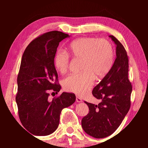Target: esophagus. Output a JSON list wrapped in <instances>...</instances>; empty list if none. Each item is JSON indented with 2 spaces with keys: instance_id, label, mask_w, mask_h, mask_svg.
Listing matches in <instances>:
<instances>
[{
  "instance_id": "1",
  "label": "esophagus",
  "mask_w": 148,
  "mask_h": 148,
  "mask_svg": "<svg viewBox=\"0 0 148 148\" xmlns=\"http://www.w3.org/2000/svg\"><path fill=\"white\" fill-rule=\"evenodd\" d=\"M76 101L77 102H82V99H80L79 97H77V96H76Z\"/></svg>"
}]
</instances>
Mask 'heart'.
Returning <instances> with one entry per match:
<instances>
[{
    "instance_id": "obj_1",
    "label": "heart",
    "mask_w": 148,
    "mask_h": 148,
    "mask_svg": "<svg viewBox=\"0 0 148 148\" xmlns=\"http://www.w3.org/2000/svg\"><path fill=\"white\" fill-rule=\"evenodd\" d=\"M69 54L74 59H81L80 73L72 74L64 80L63 88L68 92L82 95L93 84L94 79H101L111 69L114 62L112 44L104 38L82 37L72 41L66 53L57 51L54 58L57 71L63 74L70 64Z\"/></svg>"
}]
</instances>
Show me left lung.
Here are the masks:
<instances>
[{
    "label": "left lung",
    "instance_id": "1",
    "mask_svg": "<svg viewBox=\"0 0 148 148\" xmlns=\"http://www.w3.org/2000/svg\"><path fill=\"white\" fill-rule=\"evenodd\" d=\"M116 44V58L111 69L94 87L92 95L99 104L85 101L89 113L82 119L84 131L96 138H102L116 131L131 107L132 84L129 74V57L122 44L110 35Z\"/></svg>",
    "mask_w": 148,
    "mask_h": 148
}]
</instances>
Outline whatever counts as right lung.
<instances>
[{"mask_svg":"<svg viewBox=\"0 0 148 148\" xmlns=\"http://www.w3.org/2000/svg\"><path fill=\"white\" fill-rule=\"evenodd\" d=\"M69 37L53 31L34 39L25 50L17 76L16 101L23 126L36 136L53 133L59 124L62 110L76 101L72 92H62L50 101V94L61 89L54 58L59 42Z\"/></svg>","mask_w":148,"mask_h":148,"instance_id":"right-lung-1","label":"right lung"}]
</instances>
